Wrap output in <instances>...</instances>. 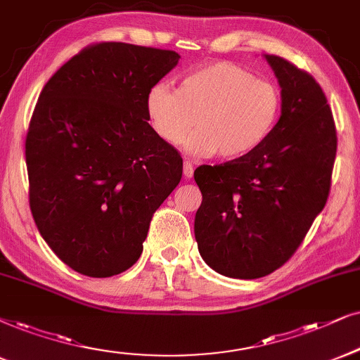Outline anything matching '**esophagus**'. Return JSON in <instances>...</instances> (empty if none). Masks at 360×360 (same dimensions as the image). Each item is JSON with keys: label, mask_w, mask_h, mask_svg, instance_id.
<instances>
[{"label": "esophagus", "mask_w": 360, "mask_h": 360, "mask_svg": "<svg viewBox=\"0 0 360 360\" xmlns=\"http://www.w3.org/2000/svg\"><path fill=\"white\" fill-rule=\"evenodd\" d=\"M193 174H194L193 162H191L189 159H184V177H186V179H191V177H193Z\"/></svg>", "instance_id": "34e87169"}]
</instances>
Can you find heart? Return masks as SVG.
I'll list each match as a JSON object with an SVG mask.
<instances>
[{
  "mask_svg": "<svg viewBox=\"0 0 360 360\" xmlns=\"http://www.w3.org/2000/svg\"><path fill=\"white\" fill-rule=\"evenodd\" d=\"M279 89L233 63L194 68L181 79L179 91L166 83L146 94V112L154 133L177 144L191 127L186 151L226 161L243 159L262 146L281 115Z\"/></svg>",
  "mask_w": 360,
  "mask_h": 360,
  "instance_id": "heart-1",
  "label": "heart"
}]
</instances>
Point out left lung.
<instances>
[{"mask_svg": "<svg viewBox=\"0 0 360 360\" xmlns=\"http://www.w3.org/2000/svg\"><path fill=\"white\" fill-rule=\"evenodd\" d=\"M281 86V117L243 159L199 166L202 194L194 236L204 262L222 276L257 279L295 252L324 209L338 136L326 94L311 75L264 54Z\"/></svg>", "mask_w": 360, "mask_h": 360, "instance_id": "obj_1", "label": "left lung"}]
</instances>
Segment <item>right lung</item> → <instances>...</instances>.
Wrapping results in <instances>:
<instances>
[{
  "label": "right lung",
  "mask_w": 360,
  "mask_h": 360,
  "mask_svg": "<svg viewBox=\"0 0 360 360\" xmlns=\"http://www.w3.org/2000/svg\"><path fill=\"white\" fill-rule=\"evenodd\" d=\"M127 43L84 48L44 84L26 136L30 207L66 266L89 277L129 269L183 158L149 126L148 91L179 61Z\"/></svg>",
  "instance_id": "right-lung-1"
}]
</instances>
